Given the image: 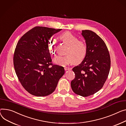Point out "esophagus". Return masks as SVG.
<instances>
[{"instance_id":"34e87169","label":"esophagus","mask_w":126,"mask_h":126,"mask_svg":"<svg viewBox=\"0 0 126 126\" xmlns=\"http://www.w3.org/2000/svg\"><path fill=\"white\" fill-rule=\"evenodd\" d=\"M64 70H71V68L69 67H64Z\"/></svg>"}]
</instances>
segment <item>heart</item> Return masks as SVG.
<instances>
[{"label": "heart", "mask_w": 126, "mask_h": 126, "mask_svg": "<svg viewBox=\"0 0 126 126\" xmlns=\"http://www.w3.org/2000/svg\"><path fill=\"white\" fill-rule=\"evenodd\" d=\"M60 40L68 46L66 51V55L57 57L54 62L60 66H66L71 63L79 64L85 58L87 53V45L83 40H79V38L70 32H64L59 35ZM57 40L53 37L49 38L48 48L49 52L55 55L57 49Z\"/></svg>", "instance_id": "obj_1"}]
</instances>
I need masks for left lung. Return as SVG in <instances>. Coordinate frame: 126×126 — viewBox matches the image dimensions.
<instances>
[{
	"instance_id": "1",
	"label": "left lung",
	"mask_w": 126,
	"mask_h": 126,
	"mask_svg": "<svg viewBox=\"0 0 126 126\" xmlns=\"http://www.w3.org/2000/svg\"><path fill=\"white\" fill-rule=\"evenodd\" d=\"M87 45L84 60L72 70L75 78L71 82L72 91L77 95L88 97L101 89L105 82L110 68V57L103 39L96 33L82 30Z\"/></svg>"
}]
</instances>
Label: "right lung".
Returning <instances> with one entry per match:
<instances>
[{"label": "right lung", "instance_id": "right-lung-1", "mask_svg": "<svg viewBox=\"0 0 126 126\" xmlns=\"http://www.w3.org/2000/svg\"><path fill=\"white\" fill-rule=\"evenodd\" d=\"M61 30L36 26L25 33L16 44L15 70L22 86L31 95L52 94L64 74L63 67L52 63L47 46L49 39Z\"/></svg>", "mask_w": 126, "mask_h": 126}]
</instances>
